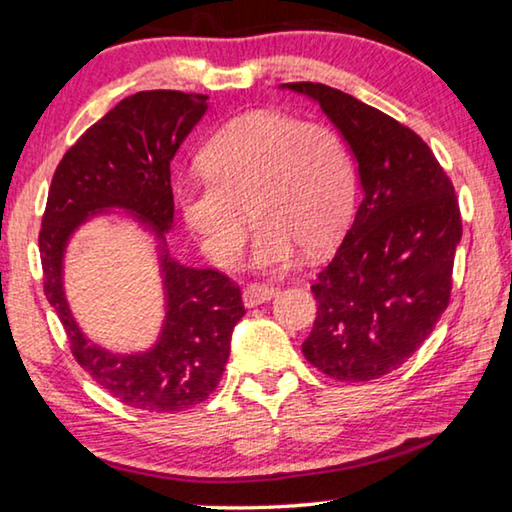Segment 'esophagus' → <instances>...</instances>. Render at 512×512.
<instances>
[{
    "label": "esophagus",
    "instance_id": "34e87169",
    "mask_svg": "<svg viewBox=\"0 0 512 512\" xmlns=\"http://www.w3.org/2000/svg\"><path fill=\"white\" fill-rule=\"evenodd\" d=\"M277 293L279 290L274 286H267V283H249V286L242 290V302H245L247 309H251V306L272 300Z\"/></svg>",
    "mask_w": 512,
    "mask_h": 512
}]
</instances>
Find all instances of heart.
<instances>
[{
    "instance_id": "heart-1",
    "label": "heart",
    "mask_w": 512,
    "mask_h": 512,
    "mask_svg": "<svg viewBox=\"0 0 512 512\" xmlns=\"http://www.w3.org/2000/svg\"><path fill=\"white\" fill-rule=\"evenodd\" d=\"M201 178L176 187L178 210L201 249L219 265L235 261L258 229L251 265L286 270L306 249L318 256L348 229L357 178L348 146L334 128L279 112L235 116L201 153Z\"/></svg>"
}]
</instances>
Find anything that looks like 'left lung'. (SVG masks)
Here are the masks:
<instances>
[{"mask_svg": "<svg viewBox=\"0 0 512 512\" xmlns=\"http://www.w3.org/2000/svg\"><path fill=\"white\" fill-rule=\"evenodd\" d=\"M318 102L355 155L361 203L311 290L318 316L302 352L329 377L368 382L405 364L451 297L462 219L426 141L332 86L281 84Z\"/></svg>", "mask_w": 512, "mask_h": 512, "instance_id": "1", "label": "left lung"}]
</instances>
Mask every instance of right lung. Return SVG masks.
Returning <instances> with one entry per match:
<instances>
[{
    "label": "right lung",
    "mask_w": 512,
    "mask_h": 512,
    "mask_svg": "<svg viewBox=\"0 0 512 512\" xmlns=\"http://www.w3.org/2000/svg\"><path fill=\"white\" fill-rule=\"evenodd\" d=\"M208 96L139 91L91 125L54 171L38 235L45 297L64 325L70 350L86 373L121 403L144 412H185L219 384L231 334L245 316L240 288L217 270L171 258L174 226L171 160L203 119ZM125 211L154 235L163 277L165 320L156 343L139 353H112L76 325L63 288L65 249L93 216Z\"/></svg>",
    "instance_id": "obj_1"
}]
</instances>
